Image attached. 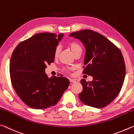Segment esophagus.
<instances>
[{
    "instance_id": "obj_1",
    "label": "esophagus",
    "mask_w": 134,
    "mask_h": 134,
    "mask_svg": "<svg viewBox=\"0 0 134 134\" xmlns=\"http://www.w3.org/2000/svg\"><path fill=\"white\" fill-rule=\"evenodd\" d=\"M69 81L71 82H75L76 81V80H75V79H72V78H70Z\"/></svg>"
}]
</instances>
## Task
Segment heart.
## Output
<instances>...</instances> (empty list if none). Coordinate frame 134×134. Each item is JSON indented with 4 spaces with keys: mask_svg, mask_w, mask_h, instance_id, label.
Masks as SVG:
<instances>
[{
    "mask_svg": "<svg viewBox=\"0 0 134 134\" xmlns=\"http://www.w3.org/2000/svg\"><path fill=\"white\" fill-rule=\"evenodd\" d=\"M70 47H71V50L72 53L75 52L76 50H78V49H80L81 48V46L80 45L78 44V43H71V44H70ZM60 46H57L56 47L55 50H54V56H58V54L59 53V52H60Z\"/></svg>",
    "mask_w": 134,
    "mask_h": 134,
    "instance_id": "1",
    "label": "heart"
}]
</instances>
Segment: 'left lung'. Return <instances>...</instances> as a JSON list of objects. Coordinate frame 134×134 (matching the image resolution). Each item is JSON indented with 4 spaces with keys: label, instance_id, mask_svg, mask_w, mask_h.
I'll return each instance as SVG.
<instances>
[{
    "label": "left lung",
    "instance_id": "1",
    "mask_svg": "<svg viewBox=\"0 0 134 134\" xmlns=\"http://www.w3.org/2000/svg\"><path fill=\"white\" fill-rule=\"evenodd\" d=\"M84 46V74L93 76L90 82L82 79L79 98L87 106L103 108L110 104L121 90L125 77V65L120 50L103 35L83 30L69 35Z\"/></svg>",
    "mask_w": 134,
    "mask_h": 134
}]
</instances>
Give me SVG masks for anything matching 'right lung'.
<instances>
[{"instance_id":"1","label":"right lung","mask_w":134,"mask_h":134,"mask_svg":"<svg viewBox=\"0 0 134 134\" xmlns=\"http://www.w3.org/2000/svg\"><path fill=\"white\" fill-rule=\"evenodd\" d=\"M63 37L50 32L37 34L19 44L10 61L12 86L21 100L35 109L56 104L66 90L69 80L45 73L47 65L54 60V50Z\"/></svg>"}]
</instances>
